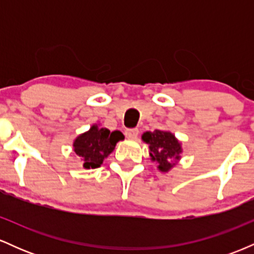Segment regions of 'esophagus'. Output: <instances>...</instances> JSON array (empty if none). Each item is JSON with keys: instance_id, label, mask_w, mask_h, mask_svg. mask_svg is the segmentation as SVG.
Returning <instances> with one entry per match:
<instances>
[{"instance_id": "1", "label": "esophagus", "mask_w": 254, "mask_h": 254, "mask_svg": "<svg viewBox=\"0 0 254 254\" xmlns=\"http://www.w3.org/2000/svg\"><path fill=\"white\" fill-rule=\"evenodd\" d=\"M124 133L127 138H136L138 136V129H127Z\"/></svg>"}]
</instances>
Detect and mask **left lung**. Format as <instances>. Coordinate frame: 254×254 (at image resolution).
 <instances>
[{
	"label": "left lung",
	"instance_id": "obj_1",
	"mask_svg": "<svg viewBox=\"0 0 254 254\" xmlns=\"http://www.w3.org/2000/svg\"><path fill=\"white\" fill-rule=\"evenodd\" d=\"M144 142L149 144L151 160L156 161L161 172H167L173 167V160H179L182 147L178 139L168 131L155 130L153 132L147 131L142 136Z\"/></svg>",
	"mask_w": 254,
	"mask_h": 254
}]
</instances>
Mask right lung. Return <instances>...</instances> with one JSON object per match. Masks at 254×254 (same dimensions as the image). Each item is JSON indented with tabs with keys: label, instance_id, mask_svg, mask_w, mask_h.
Here are the masks:
<instances>
[{
	"label": "right lung",
	"instance_id": "right-lung-1",
	"mask_svg": "<svg viewBox=\"0 0 254 254\" xmlns=\"http://www.w3.org/2000/svg\"><path fill=\"white\" fill-rule=\"evenodd\" d=\"M124 136L121 131H111L109 129L92 127L89 131L82 133L75 139L74 150L83 159V167L97 168L103 164L104 159L109 156L115 149L116 143Z\"/></svg>",
	"mask_w": 254,
	"mask_h": 254
}]
</instances>
